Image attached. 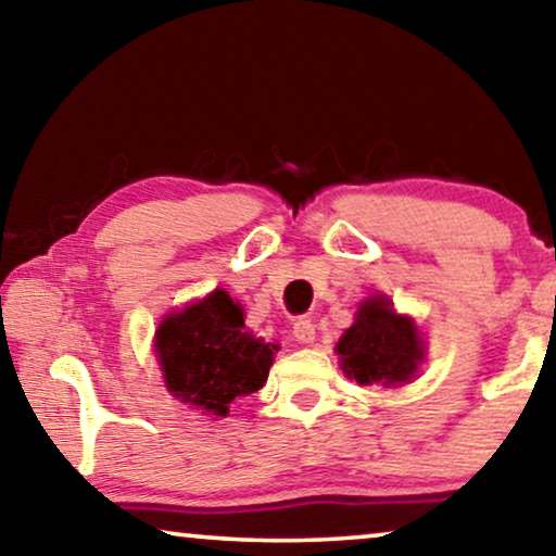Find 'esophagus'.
<instances>
[{
	"instance_id": "1",
	"label": "esophagus",
	"mask_w": 556,
	"mask_h": 556,
	"mask_svg": "<svg viewBox=\"0 0 556 556\" xmlns=\"http://www.w3.org/2000/svg\"><path fill=\"white\" fill-rule=\"evenodd\" d=\"M294 337L299 343H312L316 337V326L309 316H299L294 321Z\"/></svg>"
}]
</instances>
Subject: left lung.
<instances>
[{
  "label": "left lung",
  "mask_w": 556,
  "mask_h": 556,
  "mask_svg": "<svg viewBox=\"0 0 556 556\" xmlns=\"http://www.w3.org/2000/svg\"><path fill=\"white\" fill-rule=\"evenodd\" d=\"M341 368L361 386H399L416 374L422 341L416 324L399 316L391 302L374 296L361 304L356 321L337 343Z\"/></svg>",
  "instance_id": "1"
}]
</instances>
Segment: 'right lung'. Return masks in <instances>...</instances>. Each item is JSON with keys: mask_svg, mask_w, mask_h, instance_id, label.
<instances>
[{"mask_svg": "<svg viewBox=\"0 0 556 556\" xmlns=\"http://www.w3.org/2000/svg\"><path fill=\"white\" fill-rule=\"evenodd\" d=\"M155 349L167 391L210 416H227L237 395L260 391L277 351L244 331L240 304L219 289L185 312L165 316Z\"/></svg>", "mask_w": 556, "mask_h": 556, "instance_id": "obj_1", "label": "right lung"}]
</instances>
